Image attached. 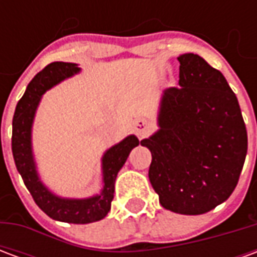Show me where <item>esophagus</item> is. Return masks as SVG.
<instances>
[{
	"mask_svg": "<svg viewBox=\"0 0 257 257\" xmlns=\"http://www.w3.org/2000/svg\"><path fill=\"white\" fill-rule=\"evenodd\" d=\"M151 123L150 121H147L146 118H140L138 121H135V125H134V131L135 134L138 135L139 138H143L146 135L149 134L151 131Z\"/></svg>",
	"mask_w": 257,
	"mask_h": 257,
	"instance_id": "34e87169",
	"label": "esophagus"
}]
</instances>
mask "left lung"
<instances>
[{
  "mask_svg": "<svg viewBox=\"0 0 257 257\" xmlns=\"http://www.w3.org/2000/svg\"><path fill=\"white\" fill-rule=\"evenodd\" d=\"M178 60L180 88L164 90L158 131L140 145L151 151L149 179L160 204L180 215H202L235 189L248 135L224 75L194 53Z\"/></svg>",
  "mask_w": 257,
  "mask_h": 257,
  "instance_id": "1",
  "label": "left lung"
}]
</instances>
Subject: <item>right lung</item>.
Here are the masks:
<instances>
[{
    "label": "right lung",
    "mask_w": 257,
    "mask_h": 257,
    "mask_svg": "<svg viewBox=\"0 0 257 257\" xmlns=\"http://www.w3.org/2000/svg\"><path fill=\"white\" fill-rule=\"evenodd\" d=\"M79 71L81 68L78 67V64L53 62L31 79L25 95L15 110L12 121V154L18 172L23 179L26 187L33 195L36 204L49 217L66 223L86 224L101 220L110 212L117 175L123 167L132 149L139 146V139L135 135H129L119 143L106 150L101 157L103 189L93 197L64 198L52 193L42 183L37 171L31 140L37 108L40 106L42 95L48 89L78 74Z\"/></svg>",
    "instance_id": "add662e5"
}]
</instances>
